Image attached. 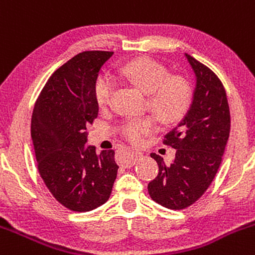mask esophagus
<instances>
[{
	"label": "esophagus",
	"mask_w": 255,
	"mask_h": 255,
	"mask_svg": "<svg viewBox=\"0 0 255 255\" xmlns=\"http://www.w3.org/2000/svg\"><path fill=\"white\" fill-rule=\"evenodd\" d=\"M140 152L135 151V149H128V157L125 158L124 161L122 162L125 167H132L135 164V162L137 161V158L140 157Z\"/></svg>",
	"instance_id": "esophagus-1"
}]
</instances>
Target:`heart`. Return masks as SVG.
I'll return each mask as SVG.
<instances>
[{"instance_id": "heart-1", "label": "heart", "mask_w": 255, "mask_h": 255, "mask_svg": "<svg viewBox=\"0 0 255 255\" xmlns=\"http://www.w3.org/2000/svg\"><path fill=\"white\" fill-rule=\"evenodd\" d=\"M132 85L149 96V107L161 122L173 123L183 117L191 101V88L188 81L170 76L163 65L151 59L133 60L120 70ZM115 91V82L108 73H102L96 82V98L101 107L108 106ZM156 128L151 117L130 120L123 127L128 141L140 143L143 136Z\"/></svg>"}]
</instances>
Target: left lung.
Segmentation results:
<instances>
[{
	"mask_svg": "<svg viewBox=\"0 0 255 255\" xmlns=\"http://www.w3.org/2000/svg\"><path fill=\"white\" fill-rule=\"evenodd\" d=\"M184 55L196 78L193 101L177 127L164 136V143L175 148L172 163L151 153L158 174L147 186L152 200L170 210L193 205L207 190L222 162L231 128L221 81L205 65Z\"/></svg>",
	"mask_w": 255,
	"mask_h": 255,
	"instance_id": "1",
	"label": "left lung"
}]
</instances>
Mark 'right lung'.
Wrapping results in <instances>:
<instances>
[{
    "instance_id": "obj_1",
    "label": "right lung",
    "mask_w": 255,
    "mask_h": 255,
    "mask_svg": "<svg viewBox=\"0 0 255 255\" xmlns=\"http://www.w3.org/2000/svg\"><path fill=\"white\" fill-rule=\"evenodd\" d=\"M112 51H83L52 73L31 115L38 169L54 198L86 212L109 199L119 166L114 149L97 153L87 125L98 117L96 82Z\"/></svg>"
}]
</instances>
